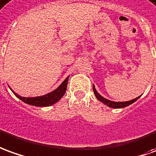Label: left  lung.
I'll use <instances>...</instances> for the list:
<instances>
[{"instance_id": "8db88e82", "label": "left lung", "mask_w": 156, "mask_h": 156, "mask_svg": "<svg viewBox=\"0 0 156 156\" xmlns=\"http://www.w3.org/2000/svg\"><path fill=\"white\" fill-rule=\"evenodd\" d=\"M93 91H94V94H95V96L97 97L98 100L100 101H101L102 103H104L105 105H107L108 107H110V108H125L127 106H129V105L132 104L133 103L134 101H137L139 98H135V99H133V100H130V101H119V102H117V101H112L110 100H108V99H106V98H102L100 94L98 93V91L96 90L95 89V87L93 86Z\"/></svg>"}]
</instances>
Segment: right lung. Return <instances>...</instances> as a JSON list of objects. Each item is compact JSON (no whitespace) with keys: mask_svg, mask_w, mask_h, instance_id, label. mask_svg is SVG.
Instances as JSON below:
<instances>
[{"mask_svg":"<svg viewBox=\"0 0 156 156\" xmlns=\"http://www.w3.org/2000/svg\"><path fill=\"white\" fill-rule=\"evenodd\" d=\"M68 79H69V76L63 81L61 85L56 90H53L50 93L46 94L42 97L23 98V97H21L19 95L15 93L13 90L12 92L19 98L20 100H22L23 102H25L27 104L33 105V106H36V107H48V106H51V105L56 103L65 95L66 91V87H67V83H68Z\"/></svg>","mask_w":156,"mask_h":156,"instance_id":"right-lung-1","label":"right lung"}]
</instances>
